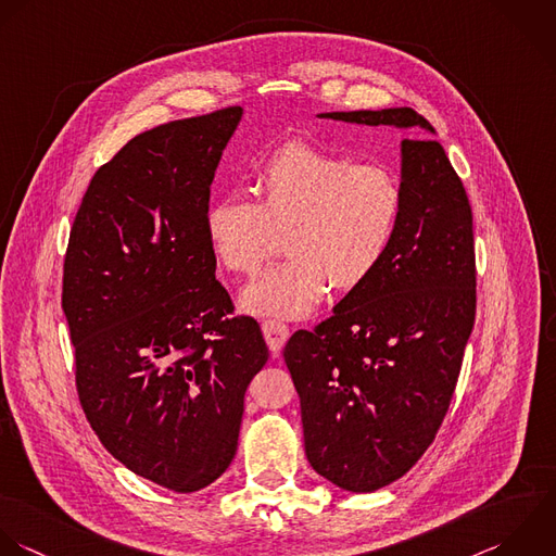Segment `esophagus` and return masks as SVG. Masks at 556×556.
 Masks as SVG:
<instances>
[{"label":"esophagus","mask_w":556,"mask_h":556,"mask_svg":"<svg viewBox=\"0 0 556 556\" xmlns=\"http://www.w3.org/2000/svg\"><path fill=\"white\" fill-rule=\"evenodd\" d=\"M262 333L266 338L268 349L277 355L283 349V344L288 342V338H290V327L279 323V320H264L262 323Z\"/></svg>","instance_id":"34e87169"}]
</instances>
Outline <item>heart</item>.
<instances>
[{
  "instance_id": "1",
  "label": "heart",
  "mask_w": 556,
  "mask_h": 556,
  "mask_svg": "<svg viewBox=\"0 0 556 556\" xmlns=\"http://www.w3.org/2000/svg\"><path fill=\"white\" fill-rule=\"evenodd\" d=\"M260 203L227 192L205 214L210 244L225 268L255 275L286 231V262L242 292V307L262 316L301 318L331 283L362 286L381 264L403 207L396 175L381 164L294 140L257 170Z\"/></svg>"
}]
</instances>
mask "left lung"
<instances>
[{
	"label": "left lung",
	"mask_w": 556,
	"mask_h": 556,
	"mask_svg": "<svg viewBox=\"0 0 556 556\" xmlns=\"http://www.w3.org/2000/svg\"><path fill=\"white\" fill-rule=\"evenodd\" d=\"M320 116L435 131L412 108ZM401 151L403 207L381 264L283 349L312 468L357 494L394 483L433 444L477 314L466 188L438 140L405 138Z\"/></svg>",
	"instance_id": "obj_1"
}]
</instances>
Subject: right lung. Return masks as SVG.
<instances>
[{
    "label": "right lung",
    "mask_w": 556,
    "mask_h": 556,
    "mask_svg": "<svg viewBox=\"0 0 556 556\" xmlns=\"http://www.w3.org/2000/svg\"><path fill=\"white\" fill-rule=\"evenodd\" d=\"M240 105L157 125L97 168L75 214L62 312L81 409L134 475L190 494L231 464L244 392L268 362L233 316L205 231Z\"/></svg>",
    "instance_id": "add662e5"
}]
</instances>
